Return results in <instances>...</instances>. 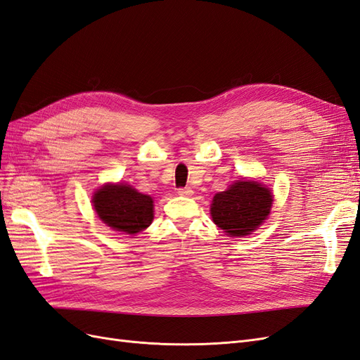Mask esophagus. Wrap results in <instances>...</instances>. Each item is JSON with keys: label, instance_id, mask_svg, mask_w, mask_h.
Instances as JSON below:
<instances>
[{"label": "esophagus", "instance_id": "esophagus-1", "mask_svg": "<svg viewBox=\"0 0 360 360\" xmlns=\"http://www.w3.org/2000/svg\"><path fill=\"white\" fill-rule=\"evenodd\" d=\"M192 193H193V191L189 189V188H180L179 189V195H183V197H191Z\"/></svg>", "mask_w": 360, "mask_h": 360}]
</instances>
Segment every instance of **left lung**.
I'll return each mask as SVG.
<instances>
[{
    "instance_id": "obj_1",
    "label": "left lung",
    "mask_w": 360,
    "mask_h": 360,
    "mask_svg": "<svg viewBox=\"0 0 360 360\" xmlns=\"http://www.w3.org/2000/svg\"><path fill=\"white\" fill-rule=\"evenodd\" d=\"M274 204V193L255 180H237L216 193L210 205L213 222L230 237L248 236L263 224Z\"/></svg>"
}]
</instances>
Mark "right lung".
<instances>
[{"label": "right lung", "mask_w": 360, "mask_h": 360, "mask_svg": "<svg viewBox=\"0 0 360 360\" xmlns=\"http://www.w3.org/2000/svg\"><path fill=\"white\" fill-rule=\"evenodd\" d=\"M91 202L99 219L122 234L135 236L153 222V198L130 184L106 183L94 192Z\"/></svg>", "instance_id": "right-lung-1"}]
</instances>
